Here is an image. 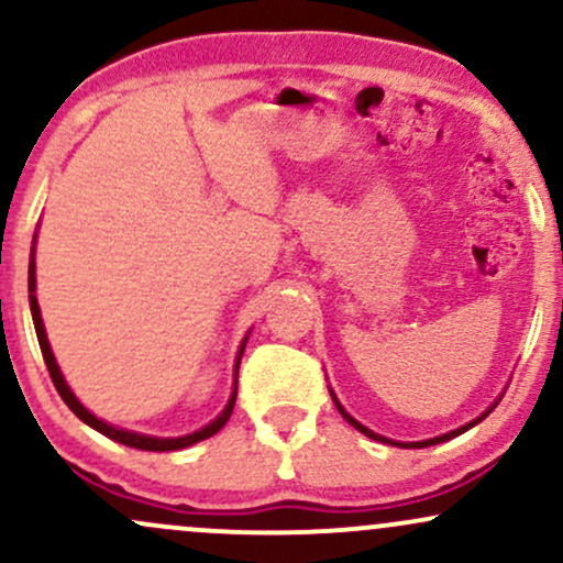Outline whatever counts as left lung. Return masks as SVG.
Returning a JSON list of instances; mask_svg holds the SVG:
<instances>
[{"mask_svg": "<svg viewBox=\"0 0 563 563\" xmlns=\"http://www.w3.org/2000/svg\"><path fill=\"white\" fill-rule=\"evenodd\" d=\"M331 397H333V402H335V407H339V412H341V416H344V418H346V421L354 426V429H357V431H363V434H365V437H371V439H378V442H389V444H397V448H431V444H439V442H448V439H452V437H457V434H463V431H468V429H471V426H476V423H479V421H484V418H487V416H489V412H493V407L497 405V402H495L493 407H489V410H487V412H484V416H479V418H476V421H471V423H466V426H461V429L450 431V434H442V437H434V439H426V442H394V439H386V437H378V434H373V431H371V429H365V426H363V423H357V421H354V418H352V416H349V412L344 410V407H341V402H339V399H335V394H333V391H331Z\"/></svg>", "mask_w": 563, "mask_h": 563, "instance_id": "8db88e82", "label": "left lung"}]
</instances>
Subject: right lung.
<instances>
[{
	"label": "right lung",
	"mask_w": 563,
	"mask_h": 563,
	"mask_svg": "<svg viewBox=\"0 0 563 563\" xmlns=\"http://www.w3.org/2000/svg\"><path fill=\"white\" fill-rule=\"evenodd\" d=\"M36 264H34V251H31V262H29V303H31V318H34V328H36V339H38V346H42V354H44V363H47V371H49V378H53L57 394L63 397V402H66L70 410L76 412V418H81L84 423L92 426L95 431H100V434H106L108 439H113V442H121L126 444V448H134V450H147V452H172V450H183V448H190V444L200 442V439H209L214 437L219 429H222L224 423L230 421L232 416V407H235V394H238V380H235V389H232V397L228 407H224L222 412H219V418H214L209 426H203V429L192 431V434L187 437H177V439H161V437H145V434H137V431H126V429H115V426L100 421V418H95L92 412L84 407L79 399L74 397V391L68 389L66 378H63L60 367L55 363V354L53 349H49V341H47V333H44V322H42V312H38V301L34 296L36 290V275H34ZM243 346H245V339L241 344V352H238V363H235V376H238V365H241V354H243Z\"/></svg>",
	"instance_id": "1"
}]
</instances>
